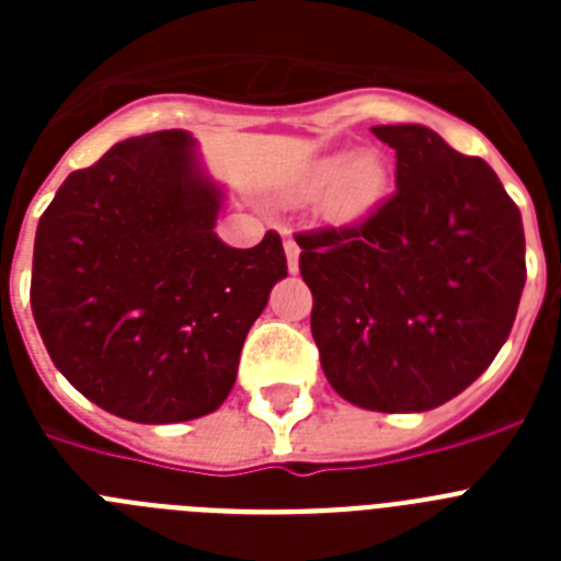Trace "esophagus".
Listing matches in <instances>:
<instances>
[{
	"label": "esophagus",
	"instance_id": "1",
	"mask_svg": "<svg viewBox=\"0 0 561 561\" xmlns=\"http://www.w3.org/2000/svg\"><path fill=\"white\" fill-rule=\"evenodd\" d=\"M284 250H286V264H289V272L300 270V247H297V241L289 236V232L284 236Z\"/></svg>",
	"mask_w": 561,
	"mask_h": 561
}]
</instances>
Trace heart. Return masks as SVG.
I'll use <instances>...</instances> for the list:
<instances>
[{"label":"heart","mask_w":561,"mask_h":561,"mask_svg":"<svg viewBox=\"0 0 561 561\" xmlns=\"http://www.w3.org/2000/svg\"><path fill=\"white\" fill-rule=\"evenodd\" d=\"M388 191V165L379 153L362 151L354 157L331 153L311 162L297 182L291 196L309 202L320 196V216L334 225H354L365 219Z\"/></svg>","instance_id":"obj_1"}]
</instances>
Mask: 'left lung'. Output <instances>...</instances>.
I'll return each mask as SVG.
<instances>
[{"label":"left lung","mask_w":561,"mask_h":561,"mask_svg":"<svg viewBox=\"0 0 561 561\" xmlns=\"http://www.w3.org/2000/svg\"><path fill=\"white\" fill-rule=\"evenodd\" d=\"M396 193L351 227L297 232L331 388L376 413L463 393L508 340L525 286L519 207L480 157L427 126H374Z\"/></svg>","instance_id":"left-lung-1"}]
</instances>
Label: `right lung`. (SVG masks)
I'll return each mask as SVG.
<instances>
[{
    "mask_svg": "<svg viewBox=\"0 0 561 561\" xmlns=\"http://www.w3.org/2000/svg\"><path fill=\"white\" fill-rule=\"evenodd\" d=\"M225 193L182 128L131 137L72 171L38 219L30 306L78 393L137 424L221 408L247 331L286 277L277 232L216 236Z\"/></svg>",
    "mask_w": 561,
    "mask_h": 561,
    "instance_id": "add662e5",
    "label": "right lung"
}]
</instances>
